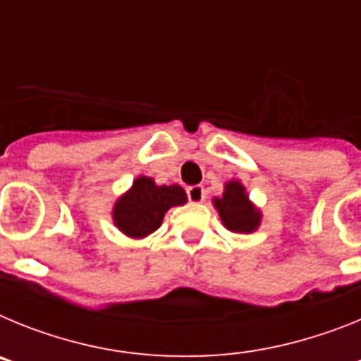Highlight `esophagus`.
Returning <instances> with one entry per match:
<instances>
[{
	"label": "esophagus",
	"instance_id": "obj_1",
	"mask_svg": "<svg viewBox=\"0 0 361 361\" xmlns=\"http://www.w3.org/2000/svg\"><path fill=\"white\" fill-rule=\"evenodd\" d=\"M186 191L188 199H190L191 202H202V200L206 199V190H204L202 186H190Z\"/></svg>",
	"mask_w": 361,
	"mask_h": 361
}]
</instances>
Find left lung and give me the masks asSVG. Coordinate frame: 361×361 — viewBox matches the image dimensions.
<instances>
[{
    "label": "left lung",
    "mask_w": 361,
    "mask_h": 361,
    "mask_svg": "<svg viewBox=\"0 0 361 361\" xmlns=\"http://www.w3.org/2000/svg\"><path fill=\"white\" fill-rule=\"evenodd\" d=\"M213 206L219 212L222 224L233 233H253L262 220L260 209L255 208L245 188L238 180H229L222 197L213 199Z\"/></svg>",
    "instance_id": "left-lung-1"
}]
</instances>
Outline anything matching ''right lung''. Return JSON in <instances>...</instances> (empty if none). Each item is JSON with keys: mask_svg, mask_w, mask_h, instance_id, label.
<instances>
[{"mask_svg": "<svg viewBox=\"0 0 361 361\" xmlns=\"http://www.w3.org/2000/svg\"><path fill=\"white\" fill-rule=\"evenodd\" d=\"M188 202L186 191L178 184L157 186L149 177H137L114 206V224L132 238H145L161 228L164 213Z\"/></svg>", "mask_w": 361, "mask_h": 361, "instance_id": "obj_1", "label": "right lung"}]
</instances>
